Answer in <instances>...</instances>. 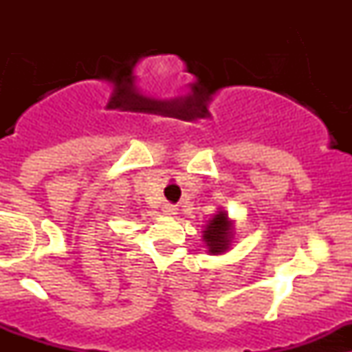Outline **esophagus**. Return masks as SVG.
Masks as SVG:
<instances>
[{
    "mask_svg": "<svg viewBox=\"0 0 352 352\" xmlns=\"http://www.w3.org/2000/svg\"><path fill=\"white\" fill-rule=\"evenodd\" d=\"M163 212H165L166 216H173V214H177V208L172 204H165L163 206Z\"/></svg>",
    "mask_w": 352,
    "mask_h": 352,
    "instance_id": "esophagus-1",
    "label": "esophagus"
}]
</instances>
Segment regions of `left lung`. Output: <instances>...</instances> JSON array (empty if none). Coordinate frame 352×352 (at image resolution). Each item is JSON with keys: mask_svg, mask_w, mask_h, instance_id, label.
I'll list each match as a JSON object with an SVG mask.
<instances>
[{"mask_svg": "<svg viewBox=\"0 0 352 352\" xmlns=\"http://www.w3.org/2000/svg\"><path fill=\"white\" fill-rule=\"evenodd\" d=\"M233 235V226L230 221L226 211H218L214 218L209 221L206 230L202 232V239H204L206 247H208L209 254L219 255L230 248V242H232Z\"/></svg>", "mask_w": 352, "mask_h": 352, "instance_id": "obj_1", "label": "left lung"}]
</instances>
